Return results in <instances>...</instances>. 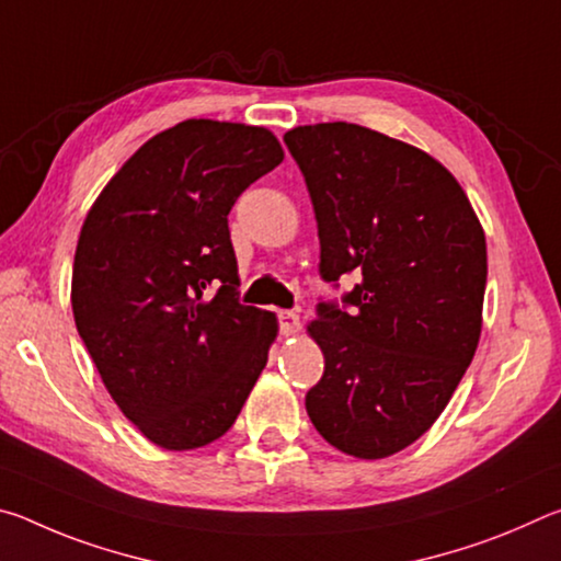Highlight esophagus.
<instances>
[{
  "instance_id": "1",
  "label": "esophagus",
  "mask_w": 561,
  "mask_h": 561,
  "mask_svg": "<svg viewBox=\"0 0 561 561\" xmlns=\"http://www.w3.org/2000/svg\"><path fill=\"white\" fill-rule=\"evenodd\" d=\"M277 317H279V329H282V334L284 336H294V334H299V329H301V321H299V314L297 311H277Z\"/></svg>"
}]
</instances>
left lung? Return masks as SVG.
Segmentation results:
<instances>
[{
    "label": "left lung",
    "mask_w": 561,
    "mask_h": 561,
    "mask_svg": "<svg viewBox=\"0 0 561 561\" xmlns=\"http://www.w3.org/2000/svg\"><path fill=\"white\" fill-rule=\"evenodd\" d=\"M314 205L327 282H360L307 327L324 376L307 393L321 438L360 460L408 448L438 421L482 329L485 232L425 150L356 123L284 133Z\"/></svg>",
    "instance_id": "1"
}]
</instances>
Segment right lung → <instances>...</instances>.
Returning a JSON list of instances; mask_svg holds the SVG:
<instances>
[{"instance_id": "add662e5", "label": "right lung", "mask_w": 561, "mask_h": 561, "mask_svg": "<svg viewBox=\"0 0 561 561\" xmlns=\"http://www.w3.org/2000/svg\"><path fill=\"white\" fill-rule=\"evenodd\" d=\"M282 160L267 128L190 118L140 146L83 220L76 329L121 413L160 448L222 438L267 366L277 317L237 301L227 215Z\"/></svg>"}]
</instances>
